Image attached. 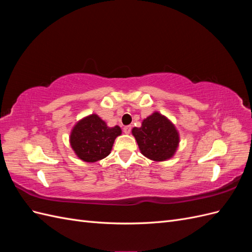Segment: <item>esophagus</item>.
I'll use <instances>...</instances> for the list:
<instances>
[{"mask_svg": "<svg viewBox=\"0 0 252 252\" xmlns=\"http://www.w3.org/2000/svg\"><path fill=\"white\" fill-rule=\"evenodd\" d=\"M123 130H124V132L126 133V134H129L131 132V126H125L124 128H123Z\"/></svg>", "mask_w": 252, "mask_h": 252, "instance_id": "34e87169", "label": "esophagus"}]
</instances>
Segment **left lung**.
Instances as JSON below:
<instances>
[{
    "label": "left lung",
    "instance_id": "8db88e82",
    "mask_svg": "<svg viewBox=\"0 0 252 252\" xmlns=\"http://www.w3.org/2000/svg\"><path fill=\"white\" fill-rule=\"evenodd\" d=\"M132 134L142 154L157 162L170 158L180 141L174 125L158 112H154L145 119L140 128L134 127Z\"/></svg>",
    "mask_w": 252,
    "mask_h": 252
}]
</instances>
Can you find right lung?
Instances as JSON below:
<instances>
[{
    "mask_svg": "<svg viewBox=\"0 0 252 252\" xmlns=\"http://www.w3.org/2000/svg\"><path fill=\"white\" fill-rule=\"evenodd\" d=\"M121 133L119 126L110 128L96 114H91L73 127L70 144L81 159L94 163L110 154L114 140Z\"/></svg>",
    "mask_w": 252,
    "mask_h": 252,
    "instance_id": "1",
    "label": "right lung"
}]
</instances>
